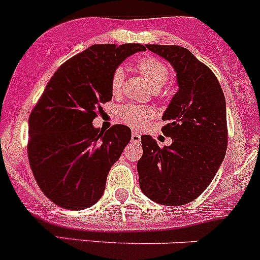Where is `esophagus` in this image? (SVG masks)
Returning <instances> with one entry per match:
<instances>
[{
  "label": "esophagus",
  "mask_w": 260,
  "mask_h": 260,
  "mask_svg": "<svg viewBox=\"0 0 260 260\" xmlns=\"http://www.w3.org/2000/svg\"><path fill=\"white\" fill-rule=\"evenodd\" d=\"M132 142L133 143H139L140 142V135L138 133H133L132 134Z\"/></svg>",
  "instance_id": "34e87169"
}]
</instances>
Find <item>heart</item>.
Listing matches in <instances>:
<instances>
[{
    "label": "heart",
    "instance_id": "b5f03b06",
    "mask_svg": "<svg viewBox=\"0 0 260 260\" xmlns=\"http://www.w3.org/2000/svg\"><path fill=\"white\" fill-rule=\"evenodd\" d=\"M135 68L149 86L156 91L168 82L169 76H170L168 67L157 59L152 58V56H143V58L138 59ZM123 78H125V75H123L122 68H117L112 73L111 90L114 95L120 94L121 90H122ZM120 117L127 125L140 127L152 117V111L148 108H144V107L127 104L120 109Z\"/></svg>",
    "mask_w": 260,
    "mask_h": 260
}]
</instances>
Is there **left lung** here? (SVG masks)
<instances>
[{
	"label": "left lung",
	"instance_id": "1",
	"mask_svg": "<svg viewBox=\"0 0 260 260\" xmlns=\"http://www.w3.org/2000/svg\"><path fill=\"white\" fill-rule=\"evenodd\" d=\"M173 66L178 91L162 120L170 146L159 148L151 135H143V156L138 161L140 189L166 206L196 200L222 165L227 149V111L223 90L210 68L185 47L146 45Z\"/></svg>",
	"mask_w": 260,
	"mask_h": 260
}]
</instances>
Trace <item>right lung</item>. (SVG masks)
Wrapping results in <instances>:
<instances>
[{"instance_id":"add662e5","label":"right lung","mask_w":260,"mask_h":260,"mask_svg":"<svg viewBox=\"0 0 260 260\" xmlns=\"http://www.w3.org/2000/svg\"><path fill=\"white\" fill-rule=\"evenodd\" d=\"M140 44L92 45L61 64L29 116L28 158L47 199L68 210H83L101 200L108 173L132 130L92 125L102 103L112 99L114 70Z\"/></svg>"}]
</instances>
